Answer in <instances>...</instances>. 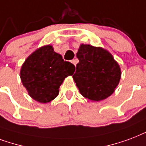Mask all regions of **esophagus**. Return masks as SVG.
<instances>
[{
  "mask_svg": "<svg viewBox=\"0 0 146 146\" xmlns=\"http://www.w3.org/2000/svg\"><path fill=\"white\" fill-rule=\"evenodd\" d=\"M72 63H73V64L76 66L78 63V60H77V59H74V60H72Z\"/></svg>",
  "mask_w": 146,
  "mask_h": 146,
  "instance_id": "34e87169",
  "label": "esophagus"
}]
</instances>
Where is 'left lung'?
Wrapping results in <instances>:
<instances>
[{"instance_id":"obj_1","label":"left lung","mask_w":146,"mask_h":146,"mask_svg":"<svg viewBox=\"0 0 146 146\" xmlns=\"http://www.w3.org/2000/svg\"><path fill=\"white\" fill-rule=\"evenodd\" d=\"M80 62L73 78L84 97L100 101L109 97L119 83L121 70L107 50L82 44L76 53Z\"/></svg>"}]
</instances>
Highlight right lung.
Wrapping results in <instances>:
<instances>
[{
	"instance_id": "right-lung-1",
	"label": "right lung",
	"mask_w": 146,
	"mask_h": 146,
	"mask_svg": "<svg viewBox=\"0 0 146 146\" xmlns=\"http://www.w3.org/2000/svg\"><path fill=\"white\" fill-rule=\"evenodd\" d=\"M74 71L73 63L63 60L52 46L47 45L29 56L21 67V78L29 95L39 103H46L58 96L64 79Z\"/></svg>"
}]
</instances>
